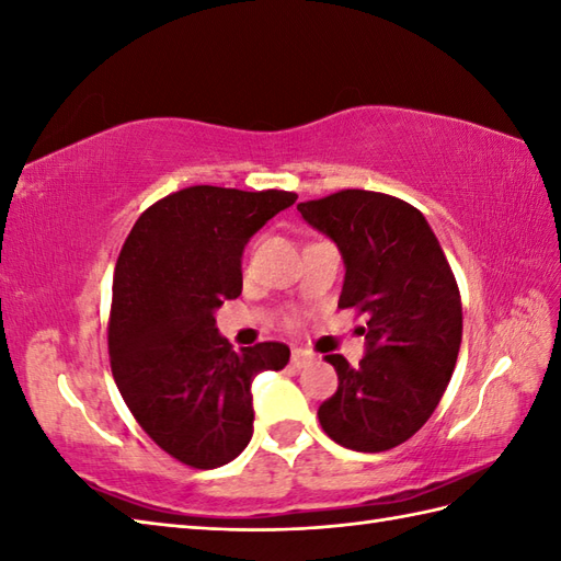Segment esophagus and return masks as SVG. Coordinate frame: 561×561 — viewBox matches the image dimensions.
Returning <instances> with one entry per match:
<instances>
[{"mask_svg":"<svg viewBox=\"0 0 561 561\" xmlns=\"http://www.w3.org/2000/svg\"><path fill=\"white\" fill-rule=\"evenodd\" d=\"M311 362H316V356L311 352H306V350H294L291 352V364L296 368H304V366H308Z\"/></svg>","mask_w":561,"mask_h":561,"instance_id":"esophagus-1","label":"esophagus"}]
</instances>
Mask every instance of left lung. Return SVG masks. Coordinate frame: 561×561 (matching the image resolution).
<instances>
[{
	"label": "left lung",
	"instance_id": "1",
	"mask_svg": "<svg viewBox=\"0 0 561 561\" xmlns=\"http://www.w3.org/2000/svg\"><path fill=\"white\" fill-rule=\"evenodd\" d=\"M306 224L344 260L340 308L366 313V354L335 366L340 386L318 408L335 444L380 453L414 436L432 416L458 362L462 306L456 277L420 209L398 197L342 190L301 202Z\"/></svg>",
	"mask_w": 561,
	"mask_h": 561
}]
</instances>
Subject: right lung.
I'll list each match as a JSON object with an SVG mask.
<instances>
[{"label": "right lung", "instance_id": "add662e5", "mask_svg": "<svg viewBox=\"0 0 561 561\" xmlns=\"http://www.w3.org/2000/svg\"><path fill=\"white\" fill-rule=\"evenodd\" d=\"M294 193L195 185L151 205L129 231L113 277L108 352L139 426L190 468L241 456L253 436V378L289 362L282 342L233 352L217 308L243 289L250 238Z\"/></svg>", "mask_w": 561, "mask_h": 561}]
</instances>
